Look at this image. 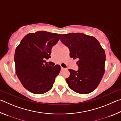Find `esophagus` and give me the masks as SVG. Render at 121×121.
I'll return each instance as SVG.
<instances>
[{"mask_svg": "<svg viewBox=\"0 0 121 121\" xmlns=\"http://www.w3.org/2000/svg\"><path fill=\"white\" fill-rule=\"evenodd\" d=\"M65 68H63V67H61V70H65Z\"/></svg>", "mask_w": 121, "mask_h": 121, "instance_id": "1", "label": "esophagus"}]
</instances>
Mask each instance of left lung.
Returning a JSON list of instances; mask_svg holds the SVG:
<instances>
[{
  "label": "left lung",
  "instance_id": "obj_1",
  "mask_svg": "<svg viewBox=\"0 0 121 121\" xmlns=\"http://www.w3.org/2000/svg\"><path fill=\"white\" fill-rule=\"evenodd\" d=\"M60 40L70 49V58L78 60V70L69 69L70 76L65 79L69 87L78 93L92 92L105 73V50L95 37L84 34H63Z\"/></svg>",
  "mask_w": 121,
  "mask_h": 121
}]
</instances>
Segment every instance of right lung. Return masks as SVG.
<instances>
[{
    "label": "right lung",
    "instance_id": "obj_1",
    "mask_svg": "<svg viewBox=\"0 0 121 121\" xmlns=\"http://www.w3.org/2000/svg\"><path fill=\"white\" fill-rule=\"evenodd\" d=\"M61 35L45 31L31 32L16 47L15 72L23 87L30 92L40 95L52 89L61 67L50 66L45 59L51 58V49Z\"/></svg>",
    "mask_w": 121,
    "mask_h": 121
}]
</instances>
